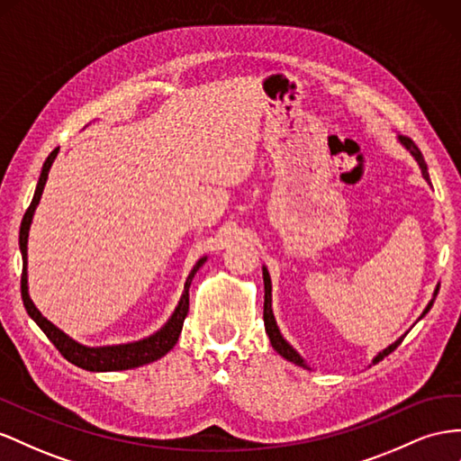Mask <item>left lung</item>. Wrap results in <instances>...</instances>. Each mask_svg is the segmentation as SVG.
Listing matches in <instances>:
<instances>
[{
  "mask_svg": "<svg viewBox=\"0 0 461 461\" xmlns=\"http://www.w3.org/2000/svg\"><path fill=\"white\" fill-rule=\"evenodd\" d=\"M397 140H400V143L407 149L409 153L413 155V158L417 160L419 163V167H420V172H422V178H425L427 182H430V178H429V170H427V163H425V158H422V153L419 151V147L413 143V140H409V138H405V135H397ZM264 289H266V296H264V323H266V333L269 335V341H271V347L273 349H276L281 357H285L287 360H291V363H294V365H298V366H304V368H308V365L304 363V358L298 355L293 347L283 339V335H281V331H279V328H277V321H276V316H273V310H271V279H269V273H267V267H264ZM437 294H438V287H437V291H434V298H437ZM434 298L432 301L429 303V306L425 308V312L420 314V318L425 316L429 310H430V306H432V303H434ZM403 341V338H400L397 341H393L390 347H385V349L382 351V353H378L376 357H375V360H372V363H378V360H382L384 357H388L397 345H400Z\"/></svg>",
  "mask_w": 461,
  "mask_h": 461,
  "instance_id": "left-lung-1",
  "label": "left lung"
}]
</instances>
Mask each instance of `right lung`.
Returning <instances> with one entry per match:
<instances>
[{
	"label": "right lung",
	"mask_w": 461,
	"mask_h": 461,
	"mask_svg": "<svg viewBox=\"0 0 461 461\" xmlns=\"http://www.w3.org/2000/svg\"><path fill=\"white\" fill-rule=\"evenodd\" d=\"M59 147H56L52 153L48 155V158L44 160L42 165V172L39 184H36V190L32 195V202L24 213L23 221H21V230H19V248H21V256H23V276H21V296H23V304L27 308L29 316L39 323V328L46 333V338L54 343L56 349L64 355V358H68L71 365H76L79 368L91 370V372H114V370H128V368H138L143 365L153 363V360L165 357L174 345H176L180 331L184 326V320L188 316L190 310V285L192 279L205 261L207 256L197 259V264L194 266V269L190 271L188 279H185L184 285V293L180 296V303L174 310L172 316L168 318V321L160 328L157 333L149 335L145 339L133 341V343H123V345H106V347H85L77 341H73L69 335H66L61 330H58L52 321H48L41 312L39 308L34 306V303L31 301L29 296V281H27V242H29V230H31V222L34 217L36 205H39L44 185L48 180V172L50 167H52L54 158L58 157Z\"/></svg>",
	"instance_id": "right-lung-1"
}]
</instances>
